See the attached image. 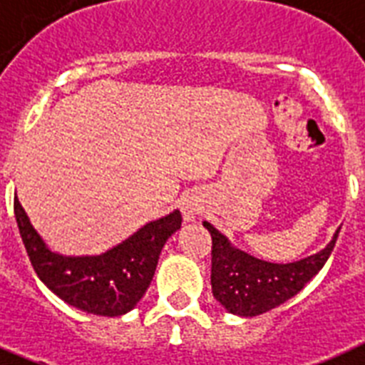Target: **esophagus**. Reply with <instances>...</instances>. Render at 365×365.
I'll use <instances>...</instances> for the list:
<instances>
[{
    "label": "esophagus",
    "mask_w": 365,
    "mask_h": 365,
    "mask_svg": "<svg viewBox=\"0 0 365 365\" xmlns=\"http://www.w3.org/2000/svg\"><path fill=\"white\" fill-rule=\"evenodd\" d=\"M182 212H185L186 222H190V220H194L195 216L200 215V209H197L194 203H185V207H182Z\"/></svg>",
    "instance_id": "obj_1"
}]
</instances>
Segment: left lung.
<instances>
[{
	"label": "left lung",
	"mask_w": 365,
	"mask_h": 365,
	"mask_svg": "<svg viewBox=\"0 0 365 365\" xmlns=\"http://www.w3.org/2000/svg\"><path fill=\"white\" fill-rule=\"evenodd\" d=\"M203 225L212 237V294L227 312L240 317H254L278 308L302 291L304 285L324 267L341 230L336 231L334 239L319 254L294 263L278 264L244 254L242 250L233 248L209 222H203Z\"/></svg>",
	"instance_id": "1"
}]
</instances>
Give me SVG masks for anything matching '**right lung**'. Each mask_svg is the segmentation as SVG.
<instances>
[{"label": "right lung", "instance_id": "1", "mask_svg": "<svg viewBox=\"0 0 365 365\" xmlns=\"http://www.w3.org/2000/svg\"><path fill=\"white\" fill-rule=\"evenodd\" d=\"M14 216L33 269L53 294L81 312L117 317L130 312L155 276L165 240L180 227L179 210L149 222L106 254L67 257L48 248L14 197Z\"/></svg>", "mask_w": 365, "mask_h": 365}]
</instances>
